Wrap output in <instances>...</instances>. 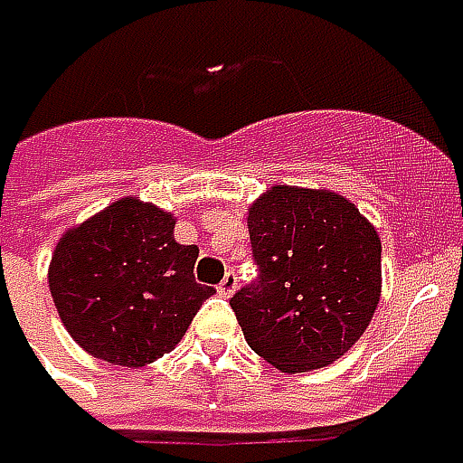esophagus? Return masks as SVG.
<instances>
[{"label":"esophagus","mask_w":463,"mask_h":463,"mask_svg":"<svg viewBox=\"0 0 463 463\" xmlns=\"http://www.w3.org/2000/svg\"><path fill=\"white\" fill-rule=\"evenodd\" d=\"M235 288H238V278H235L232 270H228L225 278L221 280V286H218V293H221L222 298H231L232 293H235Z\"/></svg>","instance_id":"obj_1"}]
</instances>
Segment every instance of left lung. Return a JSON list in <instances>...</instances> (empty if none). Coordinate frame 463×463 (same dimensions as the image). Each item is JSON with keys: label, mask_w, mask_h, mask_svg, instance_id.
Returning a JSON list of instances; mask_svg holds the SVG:
<instances>
[{"label": "left lung", "mask_w": 463, "mask_h": 463, "mask_svg": "<svg viewBox=\"0 0 463 463\" xmlns=\"http://www.w3.org/2000/svg\"><path fill=\"white\" fill-rule=\"evenodd\" d=\"M260 280L231 298L242 335L283 373L351 351L381 298V238L331 190L273 185L248 208Z\"/></svg>", "instance_id": "8db88e82"}]
</instances>
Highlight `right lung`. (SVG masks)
<instances>
[{
    "instance_id": "right-lung-1",
    "label": "right lung",
    "mask_w": 463,
    "mask_h": 463,
    "mask_svg": "<svg viewBox=\"0 0 463 463\" xmlns=\"http://www.w3.org/2000/svg\"><path fill=\"white\" fill-rule=\"evenodd\" d=\"M177 218L153 203L119 198L54 245L50 293L64 328L87 354L140 368L170 354L203 300L198 245L175 241Z\"/></svg>"
}]
</instances>
